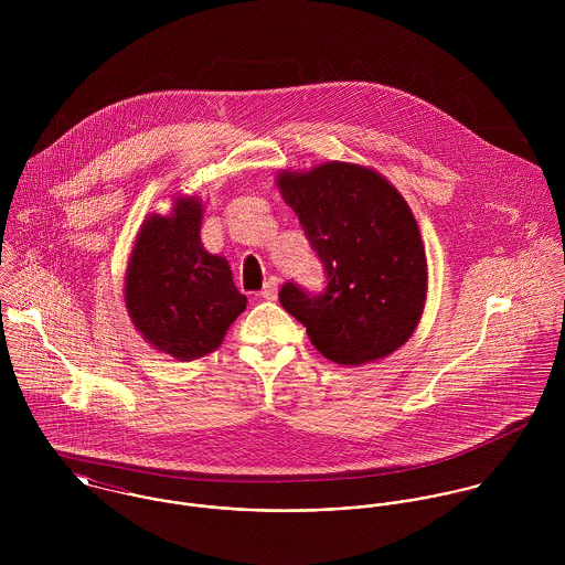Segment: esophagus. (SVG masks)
Segmentation results:
<instances>
[{
  "instance_id": "esophagus-1",
  "label": "esophagus",
  "mask_w": 565,
  "mask_h": 565,
  "mask_svg": "<svg viewBox=\"0 0 565 565\" xmlns=\"http://www.w3.org/2000/svg\"><path fill=\"white\" fill-rule=\"evenodd\" d=\"M278 285H280V280H278L276 276H269V278L265 280L263 289H260V298H265V300H276V298H278Z\"/></svg>"
}]
</instances>
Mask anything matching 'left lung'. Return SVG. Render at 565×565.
I'll list each match as a JSON object with an SVG mask.
<instances>
[{"mask_svg":"<svg viewBox=\"0 0 565 565\" xmlns=\"http://www.w3.org/2000/svg\"><path fill=\"white\" fill-rule=\"evenodd\" d=\"M278 186L322 263V291L287 280L278 300L339 365L398 350L426 300V256L403 195L376 171L326 162L280 173Z\"/></svg>","mask_w":565,"mask_h":565,"instance_id":"left-lung-1","label":"left lung"}]
</instances>
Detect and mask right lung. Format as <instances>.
Wrapping results in <instances>:
<instances>
[{"mask_svg":"<svg viewBox=\"0 0 565 565\" xmlns=\"http://www.w3.org/2000/svg\"><path fill=\"white\" fill-rule=\"evenodd\" d=\"M202 206L180 200L173 217L152 215L135 243L126 307L141 334L178 361L215 350L245 309L226 258L200 243Z\"/></svg>","mask_w":565,"mask_h":565,"instance_id":"right-lung-1","label":"right lung"}]
</instances>
